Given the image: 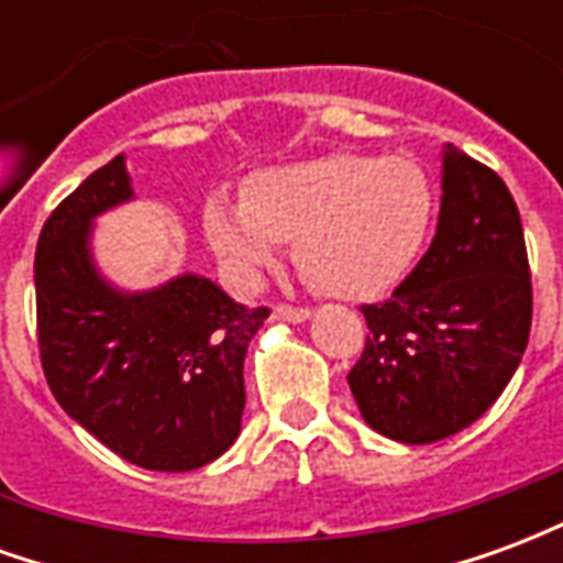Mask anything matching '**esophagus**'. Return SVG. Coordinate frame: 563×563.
<instances>
[{
  "label": "esophagus",
  "instance_id": "esophagus-1",
  "mask_svg": "<svg viewBox=\"0 0 563 563\" xmlns=\"http://www.w3.org/2000/svg\"><path fill=\"white\" fill-rule=\"evenodd\" d=\"M274 319H283V322H305V319H310V310L307 307L277 305L274 307Z\"/></svg>",
  "mask_w": 563,
  "mask_h": 563
}]
</instances>
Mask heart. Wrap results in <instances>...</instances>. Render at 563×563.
Listing matches in <instances>:
<instances>
[{"label":"heart","instance_id":"b5f03b06","mask_svg":"<svg viewBox=\"0 0 563 563\" xmlns=\"http://www.w3.org/2000/svg\"><path fill=\"white\" fill-rule=\"evenodd\" d=\"M434 184L410 156L325 153L253 174L241 201L210 196L201 225L232 280L253 286L280 241L313 289L365 301L389 292L422 253Z\"/></svg>","mask_w":563,"mask_h":563}]
</instances>
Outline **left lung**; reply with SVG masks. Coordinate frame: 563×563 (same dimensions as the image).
I'll return each instance as SVG.
<instances>
[{"label": "left lung", "mask_w": 563, "mask_h": 563, "mask_svg": "<svg viewBox=\"0 0 563 563\" xmlns=\"http://www.w3.org/2000/svg\"><path fill=\"white\" fill-rule=\"evenodd\" d=\"M531 268L516 201L488 165L446 144L437 234L383 305H365L350 389L398 443H437L476 422L516 374L531 334Z\"/></svg>", "instance_id": "1"}]
</instances>
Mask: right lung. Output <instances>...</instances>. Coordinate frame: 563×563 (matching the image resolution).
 Segmentation results:
<instances>
[{"instance_id": "1", "label": "right lung", "mask_w": 563, "mask_h": 563, "mask_svg": "<svg viewBox=\"0 0 563 563\" xmlns=\"http://www.w3.org/2000/svg\"><path fill=\"white\" fill-rule=\"evenodd\" d=\"M132 192L123 153L47 217L35 250L38 350L59 407L120 459L184 473L241 434L244 355L268 307H244L198 274L147 292L104 280L92 220Z\"/></svg>"}]
</instances>
